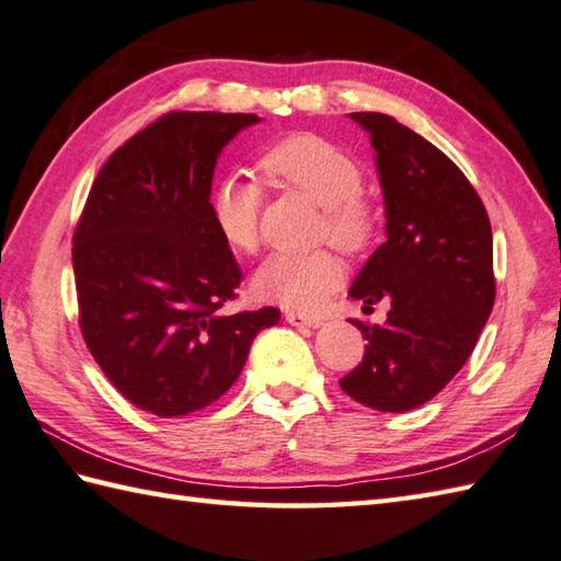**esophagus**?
<instances>
[{
	"label": "esophagus",
	"mask_w": 561,
	"mask_h": 561,
	"mask_svg": "<svg viewBox=\"0 0 561 561\" xmlns=\"http://www.w3.org/2000/svg\"><path fill=\"white\" fill-rule=\"evenodd\" d=\"M284 318H287V323H291V325H306V328H320V325H323V318L299 313V311H287V313H284Z\"/></svg>",
	"instance_id": "esophagus-1"
}]
</instances>
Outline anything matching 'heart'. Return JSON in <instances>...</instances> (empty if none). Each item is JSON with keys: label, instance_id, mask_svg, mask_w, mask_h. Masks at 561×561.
Listing matches in <instances>:
<instances>
[{"label": "heart", "instance_id": "b5f03b06", "mask_svg": "<svg viewBox=\"0 0 561 561\" xmlns=\"http://www.w3.org/2000/svg\"><path fill=\"white\" fill-rule=\"evenodd\" d=\"M260 171L272 183L296 190L320 209L318 238L344 253H362L380 233L378 202L364 193V169L332 141L296 133L270 145ZM262 187L248 175H226L209 199L214 229L233 253L250 255L260 245ZM344 282V265L332 250L308 255H272L253 277L262 301L296 311H316Z\"/></svg>", "mask_w": 561, "mask_h": 561}]
</instances>
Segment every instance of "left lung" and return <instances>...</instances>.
Here are the masks:
<instances>
[{"label":"left lung","mask_w":561,"mask_h":561,"mask_svg":"<svg viewBox=\"0 0 561 561\" xmlns=\"http://www.w3.org/2000/svg\"><path fill=\"white\" fill-rule=\"evenodd\" d=\"M371 135L386 197L388 241L350 289L364 311L388 301L383 325L352 320L362 364L340 380L356 402L410 412L448 386L492 313V226L480 195L444 151L396 117L350 113Z\"/></svg>","instance_id":"8db88e82"}]
</instances>
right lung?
<instances>
[{"mask_svg":"<svg viewBox=\"0 0 561 561\" xmlns=\"http://www.w3.org/2000/svg\"><path fill=\"white\" fill-rule=\"evenodd\" d=\"M253 113L161 115L103 163L75 229L79 328L105 378L157 416L229 390L274 306L221 313L243 272L209 211L217 157Z\"/></svg>","mask_w":561,"mask_h":561,"instance_id":"1","label":"right lung"}]
</instances>
